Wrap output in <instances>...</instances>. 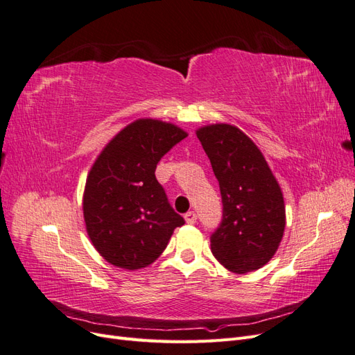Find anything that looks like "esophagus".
Listing matches in <instances>:
<instances>
[{"label":"esophagus","mask_w":355,"mask_h":355,"mask_svg":"<svg viewBox=\"0 0 355 355\" xmlns=\"http://www.w3.org/2000/svg\"><path fill=\"white\" fill-rule=\"evenodd\" d=\"M185 222L187 223H189V225H194L196 222H197V214H196V211H188V213H185Z\"/></svg>","instance_id":"1"}]
</instances>
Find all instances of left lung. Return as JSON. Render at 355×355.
<instances>
[{
    "label": "left lung",
    "instance_id": "8db88e82",
    "mask_svg": "<svg viewBox=\"0 0 355 355\" xmlns=\"http://www.w3.org/2000/svg\"><path fill=\"white\" fill-rule=\"evenodd\" d=\"M197 137L220 188L223 219L210 239L211 253L235 274L259 270L282 243L286 207L280 185L261 149L239 127L210 124Z\"/></svg>",
    "mask_w": 355,
    "mask_h": 355
}]
</instances>
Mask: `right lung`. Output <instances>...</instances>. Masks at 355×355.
<instances>
[{
    "label": "right lung",
    "instance_id": "obj_1",
    "mask_svg": "<svg viewBox=\"0 0 355 355\" xmlns=\"http://www.w3.org/2000/svg\"><path fill=\"white\" fill-rule=\"evenodd\" d=\"M188 133L154 118H139L106 144L83 196L85 230L106 262L135 271L164 252L185 223L155 178L158 161Z\"/></svg>",
    "mask_w": 355,
    "mask_h": 355
}]
</instances>
